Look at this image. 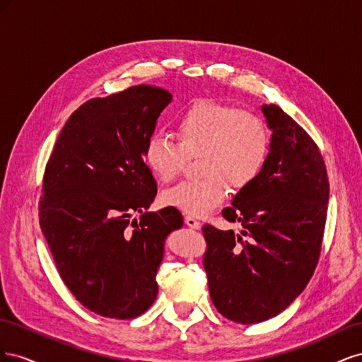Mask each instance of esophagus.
<instances>
[{"mask_svg": "<svg viewBox=\"0 0 362 362\" xmlns=\"http://www.w3.org/2000/svg\"><path fill=\"white\" fill-rule=\"evenodd\" d=\"M185 225L190 226L192 229H199L201 228V222L198 218H194L192 216H185Z\"/></svg>", "mask_w": 362, "mask_h": 362, "instance_id": "esophagus-1", "label": "esophagus"}]
</instances>
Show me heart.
<instances>
[{
    "instance_id": "b5f03b06",
    "label": "heart",
    "mask_w": 362,
    "mask_h": 362,
    "mask_svg": "<svg viewBox=\"0 0 362 362\" xmlns=\"http://www.w3.org/2000/svg\"><path fill=\"white\" fill-rule=\"evenodd\" d=\"M173 141L154 133L144 145V161L161 182H170L182 170L187 157H198L199 180L184 181L163 194V202L192 217H204L221 205L228 184L245 189L266 166L270 133L258 115L235 105L199 100L175 119Z\"/></svg>"
}]
</instances>
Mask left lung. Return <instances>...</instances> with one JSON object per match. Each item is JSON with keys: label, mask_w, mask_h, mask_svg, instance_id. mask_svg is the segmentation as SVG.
Returning a JSON list of instances; mask_svg holds the SVG:
<instances>
[{"label": "left lung", "mask_w": 362, "mask_h": 362, "mask_svg": "<svg viewBox=\"0 0 362 362\" xmlns=\"http://www.w3.org/2000/svg\"><path fill=\"white\" fill-rule=\"evenodd\" d=\"M261 112L272 129L266 166L222 211L242 231L202 228L211 300L242 325L272 319L303 291L319 261L329 202L314 140L281 107L262 104Z\"/></svg>", "instance_id": "8db88e82"}]
</instances>
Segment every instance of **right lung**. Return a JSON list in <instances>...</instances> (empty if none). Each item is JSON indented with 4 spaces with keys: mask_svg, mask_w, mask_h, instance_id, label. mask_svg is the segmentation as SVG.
I'll use <instances>...</instances> for the list:
<instances>
[{
    "mask_svg": "<svg viewBox=\"0 0 362 362\" xmlns=\"http://www.w3.org/2000/svg\"><path fill=\"white\" fill-rule=\"evenodd\" d=\"M170 101L145 84L87 101L45 169L39 218L57 270L76 300L110 319H134L154 303L164 242L184 223L172 206L146 213L157 182L144 145Z\"/></svg>",
    "mask_w": 362,
    "mask_h": 362,
    "instance_id": "obj_1",
    "label": "right lung"
}]
</instances>
